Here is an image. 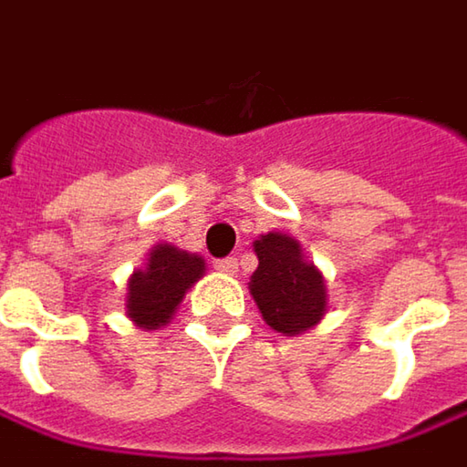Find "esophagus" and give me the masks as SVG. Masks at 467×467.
I'll return each instance as SVG.
<instances>
[{"label":"esophagus","mask_w":467,"mask_h":467,"mask_svg":"<svg viewBox=\"0 0 467 467\" xmlns=\"http://www.w3.org/2000/svg\"><path fill=\"white\" fill-rule=\"evenodd\" d=\"M236 257H223V260H215V271L220 274H236Z\"/></svg>","instance_id":"esophagus-1"}]
</instances>
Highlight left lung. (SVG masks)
I'll return each instance as SVG.
<instances>
[{"mask_svg":"<svg viewBox=\"0 0 467 467\" xmlns=\"http://www.w3.org/2000/svg\"><path fill=\"white\" fill-rule=\"evenodd\" d=\"M257 271L250 279L265 324L282 335H303L327 314V284L314 263L306 260L297 239L271 231L254 242Z\"/></svg>","mask_w":467,"mask_h":467,"instance_id":"8db88e82","label":"left lung"}]
</instances>
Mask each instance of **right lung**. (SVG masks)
<instances>
[{
  "label": "right lung",
  "instance_id": "obj_1",
  "mask_svg": "<svg viewBox=\"0 0 467 467\" xmlns=\"http://www.w3.org/2000/svg\"><path fill=\"white\" fill-rule=\"evenodd\" d=\"M204 257L156 244L149 252L146 268H138L127 282V317L140 329H159L175 317L185 292L204 276Z\"/></svg>",
  "mask_w": 467,
  "mask_h": 467
}]
</instances>
